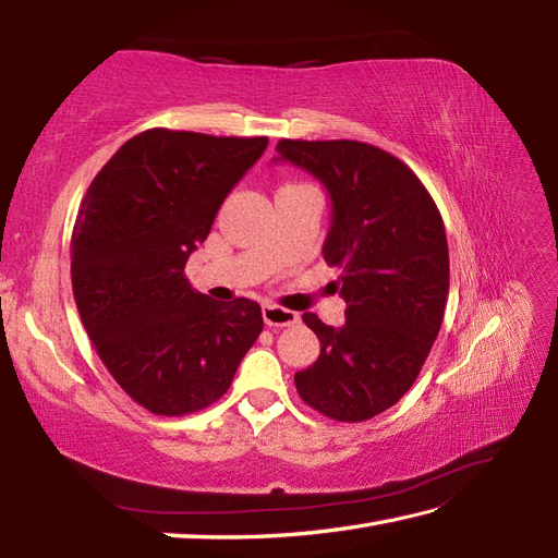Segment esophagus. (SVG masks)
Listing matches in <instances>:
<instances>
[{"label":"esophagus","mask_w":558,"mask_h":558,"mask_svg":"<svg viewBox=\"0 0 558 558\" xmlns=\"http://www.w3.org/2000/svg\"><path fill=\"white\" fill-rule=\"evenodd\" d=\"M264 322L270 328H286V326H294L300 322V314H294L290 310H282L278 304H266L264 306Z\"/></svg>","instance_id":"esophagus-1"}]
</instances>
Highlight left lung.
<instances>
[{"mask_svg": "<svg viewBox=\"0 0 558 558\" xmlns=\"http://www.w3.org/2000/svg\"><path fill=\"white\" fill-rule=\"evenodd\" d=\"M328 189V266L345 326L306 312L322 354L294 374L306 405L338 422H364L408 393L444 322L448 242L434 198L420 177L390 153L362 141H292L276 146Z\"/></svg>", "mask_w": 558, "mask_h": 558, "instance_id": "1", "label": "left lung"}]
</instances>
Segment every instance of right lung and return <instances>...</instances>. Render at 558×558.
<instances>
[{
    "instance_id": "1",
    "label": "right lung",
    "mask_w": 558,
    "mask_h": 558,
    "mask_svg": "<svg viewBox=\"0 0 558 558\" xmlns=\"http://www.w3.org/2000/svg\"><path fill=\"white\" fill-rule=\"evenodd\" d=\"M266 136L148 129L90 182L71 234V286L98 357L141 408L182 417L230 388L264 318L246 298L216 302L184 278L225 196Z\"/></svg>"
}]
</instances>
